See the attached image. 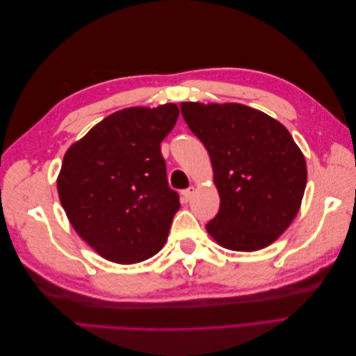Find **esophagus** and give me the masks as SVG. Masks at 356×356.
I'll use <instances>...</instances> for the list:
<instances>
[{
  "mask_svg": "<svg viewBox=\"0 0 356 356\" xmlns=\"http://www.w3.org/2000/svg\"><path fill=\"white\" fill-rule=\"evenodd\" d=\"M181 195H182V199H184V202H188L193 197V195H195V187H190V188L184 190L181 193Z\"/></svg>",
  "mask_w": 356,
  "mask_h": 356,
  "instance_id": "1",
  "label": "esophagus"
}]
</instances>
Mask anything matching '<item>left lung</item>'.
Segmentation results:
<instances>
[{"label":"left lung","instance_id":"1","mask_svg":"<svg viewBox=\"0 0 356 356\" xmlns=\"http://www.w3.org/2000/svg\"><path fill=\"white\" fill-rule=\"evenodd\" d=\"M179 106L208 149L221 200L208 233L232 251L273 243L296 218L306 188V160L293 136L273 117L242 104Z\"/></svg>","mask_w":356,"mask_h":356}]
</instances>
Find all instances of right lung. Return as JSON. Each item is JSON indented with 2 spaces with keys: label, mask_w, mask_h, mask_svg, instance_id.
I'll return each mask as SVG.
<instances>
[{
  "label": "right lung",
  "mask_w": 356,
  "mask_h": 356,
  "mask_svg": "<svg viewBox=\"0 0 356 356\" xmlns=\"http://www.w3.org/2000/svg\"><path fill=\"white\" fill-rule=\"evenodd\" d=\"M178 115L177 104L115 111L63 156L60 204L74 230L105 260L134 264L163 248L179 196L168 186L160 143Z\"/></svg>",
  "instance_id": "1"
}]
</instances>
